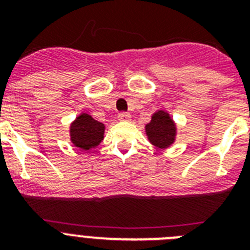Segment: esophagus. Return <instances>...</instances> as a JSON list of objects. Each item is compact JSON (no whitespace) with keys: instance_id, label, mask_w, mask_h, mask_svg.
<instances>
[{"instance_id":"1","label":"esophagus","mask_w":250,"mask_h":250,"mask_svg":"<svg viewBox=\"0 0 250 250\" xmlns=\"http://www.w3.org/2000/svg\"><path fill=\"white\" fill-rule=\"evenodd\" d=\"M118 119H119V120H121V121H124V120L127 121V120H130V119H131V115H130L129 112H125V111L119 112Z\"/></svg>"}]
</instances>
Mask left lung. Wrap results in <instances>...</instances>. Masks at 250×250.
<instances>
[{
    "label": "left lung",
    "mask_w": 250,
    "mask_h": 250,
    "mask_svg": "<svg viewBox=\"0 0 250 250\" xmlns=\"http://www.w3.org/2000/svg\"><path fill=\"white\" fill-rule=\"evenodd\" d=\"M146 134L152 144L159 147H167L173 144L175 136V125L169 115L164 111H158L146 125Z\"/></svg>",
    "instance_id": "1"
}]
</instances>
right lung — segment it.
<instances>
[{
    "mask_svg": "<svg viewBox=\"0 0 250 250\" xmlns=\"http://www.w3.org/2000/svg\"><path fill=\"white\" fill-rule=\"evenodd\" d=\"M104 125L87 114L80 115L71 125V140L77 147L90 150L104 138Z\"/></svg>",
    "mask_w": 250,
    "mask_h": 250,
    "instance_id": "right-lung-1",
    "label": "right lung"
}]
</instances>
